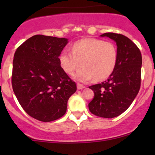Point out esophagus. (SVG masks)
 <instances>
[{"instance_id": "1", "label": "esophagus", "mask_w": 155, "mask_h": 155, "mask_svg": "<svg viewBox=\"0 0 155 155\" xmlns=\"http://www.w3.org/2000/svg\"><path fill=\"white\" fill-rule=\"evenodd\" d=\"M84 87H85V85H82V84H79V83L77 84V88L78 89H82V88H84Z\"/></svg>"}]
</instances>
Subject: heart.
<instances>
[{
  "mask_svg": "<svg viewBox=\"0 0 155 155\" xmlns=\"http://www.w3.org/2000/svg\"><path fill=\"white\" fill-rule=\"evenodd\" d=\"M118 58L116 46L112 42L94 38H86L76 42L72 51L64 49L59 56V62L64 71L73 75L81 67L75 78L87 82L94 78L96 81L109 77L115 68Z\"/></svg>",
  "mask_w": 155,
  "mask_h": 155,
  "instance_id": "b5f03b06",
  "label": "heart"
}]
</instances>
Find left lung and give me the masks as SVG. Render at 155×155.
Returning <instances> with one entry per match:
<instances>
[{
  "mask_svg": "<svg viewBox=\"0 0 155 155\" xmlns=\"http://www.w3.org/2000/svg\"><path fill=\"white\" fill-rule=\"evenodd\" d=\"M101 36L116 42L118 58L109 79L89 86L94 97L88 104V108L97 116L111 118L127 110L140 91L142 54L137 45L122 34L105 33Z\"/></svg>",
  "mask_w": 155,
  "mask_h": 155,
  "instance_id": "1",
  "label": "left lung"
}]
</instances>
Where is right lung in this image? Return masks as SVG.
Returning <instances> with one entry per match:
<instances>
[{"label": "right lung", "instance_id": "obj_1", "mask_svg": "<svg viewBox=\"0 0 155 155\" xmlns=\"http://www.w3.org/2000/svg\"><path fill=\"white\" fill-rule=\"evenodd\" d=\"M68 39L34 35L17 48L12 86L18 103L31 117L49 122L61 118L76 84L64 71L59 56Z\"/></svg>", "mask_w": 155, "mask_h": 155}]
</instances>
